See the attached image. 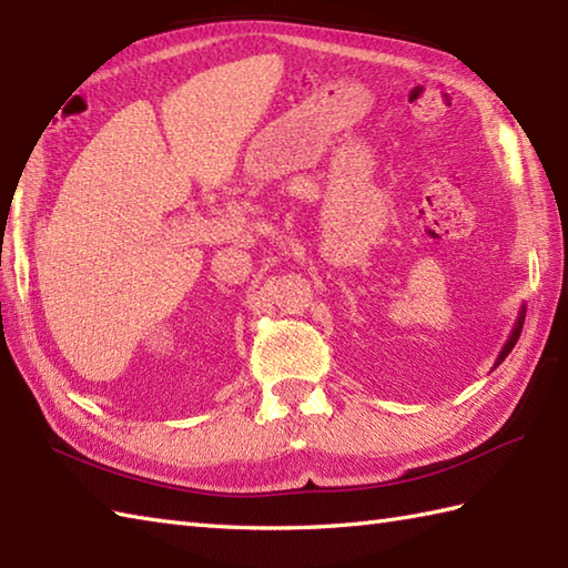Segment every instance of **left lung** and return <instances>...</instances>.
<instances>
[{
  "instance_id": "left-lung-1",
  "label": "left lung",
  "mask_w": 568,
  "mask_h": 568,
  "mask_svg": "<svg viewBox=\"0 0 568 568\" xmlns=\"http://www.w3.org/2000/svg\"><path fill=\"white\" fill-rule=\"evenodd\" d=\"M525 305L520 307V312H517V320H515V327H513V332H510V336H508V342L503 344V348H500V354H498V358H496V364H493V368L496 366H500L503 361H505V356H508L510 352H513V346L517 344V339H520V332H523V324H525Z\"/></svg>"
}]
</instances>
